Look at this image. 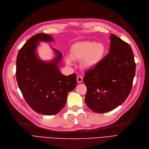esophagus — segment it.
<instances>
[{"label":"esophagus","mask_w":149,"mask_h":149,"mask_svg":"<svg viewBox=\"0 0 149 149\" xmlns=\"http://www.w3.org/2000/svg\"><path fill=\"white\" fill-rule=\"evenodd\" d=\"M83 80V78L81 76H78V77H77V82H78V83H81Z\"/></svg>","instance_id":"esophagus-1"}]
</instances>
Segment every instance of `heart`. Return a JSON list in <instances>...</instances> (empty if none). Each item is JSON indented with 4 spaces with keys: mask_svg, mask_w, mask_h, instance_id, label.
I'll use <instances>...</instances> for the list:
<instances>
[{
    "mask_svg": "<svg viewBox=\"0 0 149 149\" xmlns=\"http://www.w3.org/2000/svg\"><path fill=\"white\" fill-rule=\"evenodd\" d=\"M106 47L102 43L84 41L76 43L71 46L70 56L65 57L67 64L72 65L73 60H81V66L85 69H91L102 61L106 53Z\"/></svg>",
    "mask_w": 149,
    "mask_h": 149,
    "instance_id": "heart-1",
    "label": "heart"
}]
</instances>
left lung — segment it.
<instances>
[{
    "instance_id": "left-lung-1",
    "label": "left lung",
    "mask_w": 149,
    "mask_h": 149,
    "mask_svg": "<svg viewBox=\"0 0 149 149\" xmlns=\"http://www.w3.org/2000/svg\"><path fill=\"white\" fill-rule=\"evenodd\" d=\"M108 54L85 73V103L92 111L104 113L116 108L132 91L136 63L132 47L111 34Z\"/></svg>"
}]
</instances>
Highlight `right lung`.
<instances>
[{
  "instance_id": "1",
  "label": "right lung",
  "mask_w": 149,
  "mask_h": 149,
  "mask_svg": "<svg viewBox=\"0 0 149 149\" xmlns=\"http://www.w3.org/2000/svg\"><path fill=\"white\" fill-rule=\"evenodd\" d=\"M54 40L50 35H33L20 49L16 58L17 84L26 102L39 114L52 116L60 112L67 102L68 93L76 86V74H62L58 64L62 58L53 48L56 56L51 62L41 61L36 52L38 41Z\"/></svg>"
}]
</instances>
